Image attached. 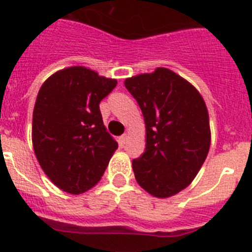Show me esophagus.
Returning <instances> with one entry per match:
<instances>
[{
	"instance_id": "obj_1",
	"label": "esophagus",
	"mask_w": 252,
	"mask_h": 252,
	"mask_svg": "<svg viewBox=\"0 0 252 252\" xmlns=\"http://www.w3.org/2000/svg\"><path fill=\"white\" fill-rule=\"evenodd\" d=\"M126 141H127V134H124L122 136H120V139H118V143H120V145H125V144H126Z\"/></svg>"
}]
</instances>
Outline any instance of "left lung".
Listing matches in <instances>:
<instances>
[{
    "instance_id": "obj_1",
    "label": "left lung",
    "mask_w": 252,
    "mask_h": 252,
    "mask_svg": "<svg viewBox=\"0 0 252 252\" xmlns=\"http://www.w3.org/2000/svg\"><path fill=\"white\" fill-rule=\"evenodd\" d=\"M147 126V148L132 160L137 184L153 196L188 188L210 147L209 115L200 93L168 68L125 80Z\"/></svg>"
}]
</instances>
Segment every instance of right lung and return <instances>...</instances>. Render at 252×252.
I'll list each match as a JSON object with an SVG mask.
<instances>
[{"mask_svg":"<svg viewBox=\"0 0 252 252\" xmlns=\"http://www.w3.org/2000/svg\"><path fill=\"white\" fill-rule=\"evenodd\" d=\"M117 85L75 66L49 76L40 88L33 112V147L49 180L68 193L98 184L118 148L103 125L99 103Z\"/></svg>","mask_w":252,"mask_h":252,"instance_id":"right-lung-1","label":"right lung"}]
</instances>
